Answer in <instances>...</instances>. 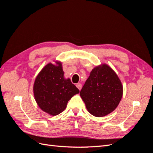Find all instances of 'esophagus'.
<instances>
[{"label": "esophagus", "mask_w": 153, "mask_h": 153, "mask_svg": "<svg viewBox=\"0 0 153 153\" xmlns=\"http://www.w3.org/2000/svg\"><path fill=\"white\" fill-rule=\"evenodd\" d=\"M76 87H77L78 89H79V90H80V89H82V84H76Z\"/></svg>", "instance_id": "34e87169"}]
</instances>
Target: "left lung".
Returning a JSON list of instances; mask_svg holds the SVG:
<instances>
[{"mask_svg":"<svg viewBox=\"0 0 153 153\" xmlns=\"http://www.w3.org/2000/svg\"><path fill=\"white\" fill-rule=\"evenodd\" d=\"M123 93V87L117 74L103 64L92 69L80 94L88 112L100 117L117 108Z\"/></svg>","mask_w":153,"mask_h":153,"instance_id":"obj_1","label":"left lung"}]
</instances>
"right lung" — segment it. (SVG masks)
I'll return each instance as SVG.
<instances>
[{
  "instance_id": "obj_1",
  "label": "right lung",
  "mask_w": 153,
  "mask_h": 153,
  "mask_svg": "<svg viewBox=\"0 0 153 153\" xmlns=\"http://www.w3.org/2000/svg\"><path fill=\"white\" fill-rule=\"evenodd\" d=\"M48 63L36 78L33 87L34 98L39 108L52 115L65 110L68 101L79 93L70 79L64 77L62 64Z\"/></svg>"
}]
</instances>
